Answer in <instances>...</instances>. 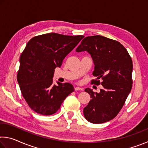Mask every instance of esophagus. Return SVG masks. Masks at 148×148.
Returning a JSON list of instances; mask_svg holds the SVG:
<instances>
[{
  "mask_svg": "<svg viewBox=\"0 0 148 148\" xmlns=\"http://www.w3.org/2000/svg\"><path fill=\"white\" fill-rule=\"evenodd\" d=\"M74 89H75V91H83V89L81 88V87H75Z\"/></svg>",
  "mask_w": 148,
  "mask_h": 148,
  "instance_id": "34e87169",
  "label": "esophagus"
}]
</instances>
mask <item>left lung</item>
<instances>
[{
  "mask_svg": "<svg viewBox=\"0 0 148 148\" xmlns=\"http://www.w3.org/2000/svg\"><path fill=\"white\" fill-rule=\"evenodd\" d=\"M76 51H86L91 55L95 65L92 75L97 77L91 83L103 87L100 92L85 89L91 100L84 108V116L95 124L110 121L118 114L131 92V57L119 42L100 35L86 37ZM99 79L103 80L101 83Z\"/></svg>",
  "mask_w": 148,
  "mask_h": 148,
  "instance_id": "obj_1",
  "label": "left lung"
}]
</instances>
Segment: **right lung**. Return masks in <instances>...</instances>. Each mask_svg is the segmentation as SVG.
<instances>
[{"label": "right lung", "mask_w": 148, "mask_h": 148, "mask_svg": "<svg viewBox=\"0 0 148 148\" xmlns=\"http://www.w3.org/2000/svg\"><path fill=\"white\" fill-rule=\"evenodd\" d=\"M47 33L28 42L19 59L17 79L22 95L36 113L49 116L56 113L67 96L74 91L72 84H53L55 69L61 67L64 57L84 38Z\"/></svg>", "instance_id": "add662e5"}]
</instances>
